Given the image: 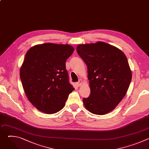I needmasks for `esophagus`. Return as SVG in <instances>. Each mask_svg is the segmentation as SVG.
Segmentation results:
<instances>
[{
	"instance_id": "esophagus-1",
	"label": "esophagus",
	"mask_w": 149,
	"mask_h": 149,
	"mask_svg": "<svg viewBox=\"0 0 149 149\" xmlns=\"http://www.w3.org/2000/svg\"><path fill=\"white\" fill-rule=\"evenodd\" d=\"M82 83V79H79V80L78 81V82H77L76 83V84H77V86L78 87H79V86H81Z\"/></svg>"
}]
</instances>
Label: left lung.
Returning a JSON list of instances; mask_svg holds the SVG:
<instances>
[{"label":"left lung","instance_id":"left-lung-1","mask_svg":"<svg viewBox=\"0 0 149 149\" xmlns=\"http://www.w3.org/2000/svg\"><path fill=\"white\" fill-rule=\"evenodd\" d=\"M77 52L87 67L91 93L83 98L85 107L97 115L111 111L125 95L132 80L126 56L104 42L78 45Z\"/></svg>","mask_w":149,"mask_h":149}]
</instances>
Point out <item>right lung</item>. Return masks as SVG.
I'll return each mask as SVG.
<instances>
[{"label": "right lung", "mask_w": 149, "mask_h": 149, "mask_svg": "<svg viewBox=\"0 0 149 149\" xmlns=\"http://www.w3.org/2000/svg\"><path fill=\"white\" fill-rule=\"evenodd\" d=\"M74 51L68 44L46 43L35 45L26 52L20 77L28 99L40 111L58 112L74 90L65 66Z\"/></svg>", "instance_id": "1"}]
</instances>
